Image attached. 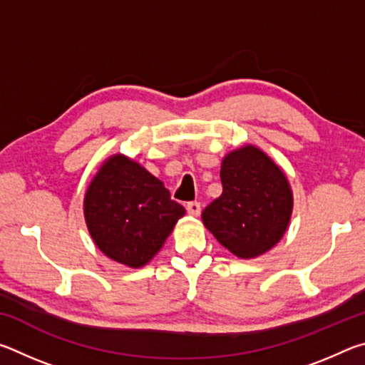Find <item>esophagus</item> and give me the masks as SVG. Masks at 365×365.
<instances>
[{
  "instance_id": "esophagus-1",
  "label": "esophagus",
  "mask_w": 365,
  "mask_h": 365,
  "mask_svg": "<svg viewBox=\"0 0 365 365\" xmlns=\"http://www.w3.org/2000/svg\"><path fill=\"white\" fill-rule=\"evenodd\" d=\"M187 211H188V214L190 215H200V212H201V202H197V201H190V202H187Z\"/></svg>"
}]
</instances>
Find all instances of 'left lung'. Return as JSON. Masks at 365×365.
Returning a JSON list of instances; mask_svg holds the SVG:
<instances>
[{
    "instance_id": "1",
    "label": "left lung",
    "mask_w": 365,
    "mask_h": 365,
    "mask_svg": "<svg viewBox=\"0 0 365 365\" xmlns=\"http://www.w3.org/2000/svg\"><path fill=\"white\" fill-rule=\"evenodd\" d=\"M224 191L202 211L217 242L242 259L264 255L287 232L293 195L285 174L267 154L246 145L222 160Z\"/></svg>"
}]
</instances>
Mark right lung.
I'll return each instance as SVG.
<instances>
[{
    "label": "right lung",
    "mask_w": 365,
    "mask_h": 365,
    "mask_svg": "<svg viewBox=\"0 0 365 365\" xmlns=\"http://www.w3.org/2000/svg\"><path fill=\"white\" fill-rule=\"evenodd\" d=\"M83 207L98 248L128 267L150 262L185 214L163 182L120 154L104 163L86 190Z\"/></svg>",
    "instance_id": "1"
}]
</instances>
